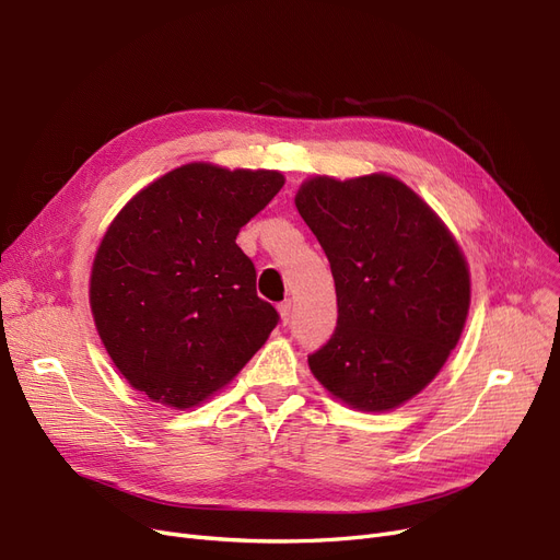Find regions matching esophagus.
I'll return each instance as SVG.
<instances>
[{
	"label": "esophagus",
	"mask_w": 560,
	"mask_h": 560,
	"mask_svg": "<svg viewBox=\"0 0 560 560\" xmlns=\"http://www.w3.org/2000/svg\"><path fill=\"white\" fill-rule=\"evenodd\" d=\"M279 315H281V323L288 325L290 318H293V302H290V300L281 302V304H279Z\"/></svg>",
	"instance_id": "esophagus-1"
}]
</instances>
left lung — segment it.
Listing matches in <instances>:
<instances>
[{"instance_id":"obj_1","label":"left lung","mask_w":560,"mask_h":560,"mask_svg":"<svg viewBox=\"0 0 560 560\" xmlns=\"http://www.w3.org/2000/svg\"><path fill=\"white\" fill-rule=\"evenodd\" d=\"M295 206L329 258L338 304L311 373L354 409L400 407L442 371L465 329V254L419 194L386 174L313 176Z\"/></svg>"}]
</instances>
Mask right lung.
Segmentation results:
<instances>
[{
  "label": "right lung",
  "instance_id": "right-lung-1",
  "mask_svg": "<svg viewBox=\"0 0 560 560\" xmlns=\"http://www.w3.org/2000/svg\"><path fill=\"white\" fill-rule=\"evenodd\" d=\"M285 178L189 162L143 187L101 240L89 302L118 373L189 409L224 388L279 323L235 237Z\"/></svg>",
  "mask_w": 560,
  "mask_h": 560
}]
</instances>
